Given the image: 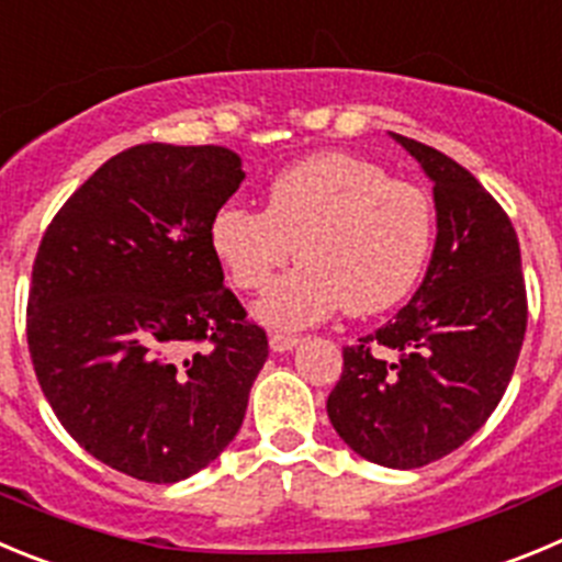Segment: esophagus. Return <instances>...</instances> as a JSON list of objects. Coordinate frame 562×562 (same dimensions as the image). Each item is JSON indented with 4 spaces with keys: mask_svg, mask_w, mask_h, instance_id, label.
<instances>
[{
    "mask_svg": "<svg viewBox=\"0 0 562 562\" xmlns=\"http://www.w3.org/2000/svg\"><path fill=\"white\" fill-rule=\"evenodd\" d=\"M269 344H271V350H274V352H288V350H293L296 344H300V338L288 336V333H271Z\"/></svg>",
    "mask_w": 562,
    "mask_h": 562,
    "instance_id": "1",
    "label": "esophagus"
}]
</instances>
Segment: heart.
I'll list each match as a JSON object with an SVG mask.
<instances>
[{"mask_svg":"<svg viewBox=\"0 0 562 562\" xmlns=\"http://www.w3.org/2000/svg\"><path fill=\"white\" fill-rule=\"evenodd\" d=\"M210 246L232 285L262 293L266 325L296 330L336 311L372 316L403 302L434 246V206L423 187L392 179L363 156L325 150L280 170L266 210L229 204L215 212Z\"/></svg>","mask_w":562,"mask_h":562,"instance_id":"obj_1","label":"heart"}]
</instances>
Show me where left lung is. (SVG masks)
Here are the masks:
<instances>
[{"instance_id":"obj_1","label":"left lung","mask_w":562,"mask_h":562,"mask_svg":"<svg viewBox=\"0 0 562 562\" xmlns=\"http://www.w3.org/2000/svg\"><path fill=\"white\" fill-rule=\"evenodd\" d=\"M392 136L434 181L437 244L412 302L344 347L327 417L363 459L412 470L457 451L498 406L527 333V285L518 235L476 176Z\"/></svg>"}]
</instances>
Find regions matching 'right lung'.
<instances>
[{
    "label": "right lung",
    "mask_w": 562,
    "mask_h": 562,
    "mask_svg": "<svg viewBox=\"0 0 562 562\" xmlns=\"http://www.w3.org/2000/svg\"><path fill=\"white\" fill-rule=\"evenodd\" d=\"M244 176L221 145H134L69 195L35 255L27 347L44 397L83 451L139 482L218 457L269 358L210 246Z\"/></svg>",
    "instance_id": "obj_1"
}]
</instances>
